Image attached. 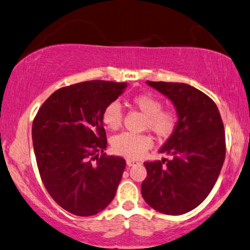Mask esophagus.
Segmentation results:
<instances>
[{
	"mask_svg": "<svg viewBox=\"0 0 250 250\" xmlns=\"http://www.w3.org/2000/svg\"><path fill=\"white\" fill-rule=\"evenodd\" d=\"M126 163H127L128 167H133V165L140 163V161L136 160V159H127V160H126Z\"/></svg>",
	"mask_w": 250,
	"mask_h": 250,
	"instance_id": "34e87169",
	"label": "esophagus"
}]
</instances>
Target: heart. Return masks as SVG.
<instances>
[{
    "instance_id": "obj_1",
    "label": "heart",
    "mask_w": 250,
    "mask_h": 250,
    "mask_svg": "<svg viewBox=\"0 0 250 250\" xmlns=\"http://www.w3.org/2000/svg\"><path fill=\"white\" fill-rule=\"evenodd\" d=\"M134 108L145 115L144 127L148 128L157 137H171L178 129L180 115L173 108L163 109V103L152 94H137L130 99ZM102 121L109 129L116 130L123 124V112L117 102L109 103L103 110ZM152 141L146 135H136L132 133H122L112 141L113 151L126 157H137L151 147Z\"/></svg>"
}]
</instances>
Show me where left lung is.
<instances>
[{
  "mask_svg": "<svg viewBox=\"0 0 250 250\" xmlns=\"http://www.w3.org/2000/svg\"><path fill=\"white\" fill-rule=\"evenodd\" d=\"M180 115L178 129L160 149L171 160L145 162L142 195L153 209L183 214L200 205L217 182L226 156L224 123L209 96L187 83L148 82Z\"/></svg>",
  "mask_w": 250,
  "mask_h": 250,
  "instance_id": "1",
  "label": "left lung"
}]
</instances>
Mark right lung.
Returning <instances> with one entry per match:
<instances>
[{
  "instance_id": "1",
  "label": "right lung",
  "mask_w": 250,
  "mask_h": 250,
  "mask_svg": "<svg viewBox=\"0 0 250 250\" xmlns=\"http://www.w3.org/2000/svg\"><path fill=\"white\" fill-rule=\"evenodd\" d=\"M126 83L90 80L56 90L38 110L32 140L48 193L75 216L101 212L116 194L126 162L104 153L102 114Z\"/></svg>"
}]
</instances>
